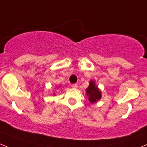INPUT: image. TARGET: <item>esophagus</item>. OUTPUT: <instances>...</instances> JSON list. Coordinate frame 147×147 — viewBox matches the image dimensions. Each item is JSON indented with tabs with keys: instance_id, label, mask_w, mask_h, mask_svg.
<instances>
[{
	"instance_id": "1",
	"label": "esophagus",
	"mask_w": 147,
	"mask_h": 147,
	"mask_svg": "<svg viewBox=\"0 0 147 147\" xmlns=\"http://www.w3.org/2000/svg\"><path fill=\"white\" fill-rule=\"evenodd\" d=\"M71 86H72V88H78V84H72Z\"/></svg>"
}]
</instances>
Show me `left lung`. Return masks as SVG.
Instances as JSON below:
<instances>
[{
  "label": "left lung",
  "instance_id": "1",
  "mask_svg": "<svg viewBox=\"0 0 147 147\" xmlns=\"http://www.w3.org/2000/svg\"><path fill=\"white\" fill-rule=\"evenodd\" d=\"M86 94L91 103L97 102L101 98V92L96 86L93 80H91L90 82L89 86L86 89Z\"/></svg>",
  "mask_w": 147,
  "mask_h": 147
}]
</instances>
